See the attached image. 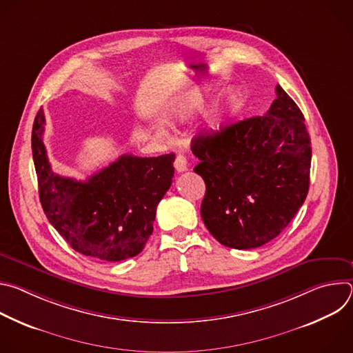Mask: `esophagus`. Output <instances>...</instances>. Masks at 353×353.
Returning a JSON list of instances; mask_svg holds the SVG:
<instances>
[{"mask_svg":"<svg viewBox=\"0 0 353 353\" xmlns=\"http://www.w3.org/2000/svg\"><path fill=\"white\" fill-rule=\"evenodd\" d=\"M174 168L179 173H183L188 169V163H187V158L184 155H177L176 161H174Z\"/></svg>","mask_w":353,"mask_h":353,"instance_id":"obj_1","label":"esophagus"}]
</instances>
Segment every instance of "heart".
<instances>
[{
  "mask_svg": "<svg viewBox=\"0 0 353 353\" xmlns=\"http://www.w3.org/2000/svg\"><path fill=\"white\" fill-rule=\"evenodd\" d=\"M243 99H244V96H243L241 90H239V89L228 90L225 93V96L222 97L221 103L212 113V125L216 128V127H221L222 124L228 123L240 110V108L243 105ZM203 105H204V96H203V93H199L196 90L191 96V99L187 100L185 105L180 106L179 113H185L192 109H199V108H203Z\"/></svg>",
  "mask_w": 353,
  "mask_h": 353,
  "instance_id": "1",
  "label": "heart"
}]
</instances>
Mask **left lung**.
<instances>
[{
	"mask_svg": "<svg viewBox=\"0 0 353 353\" xmlns=\"http://www.w3.org/2000/svg\"><path fill=\"white\" fill-rule=\"evenodd\" d=\"M205 181L201 216L223 245L248 250L275 239L309 192L312 146L303 113L276 85L265 116L191 141Z\"/></svg>",
	"mask_w": 353,
	"mask_h": 353,
	"instance_id": "1",
	"label": "left lung"
}]
</instances>
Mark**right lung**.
Instances as JSON below:
<instances>
[{"instance_id":"obj_1","label":"right lung","mask_w":353,"mask_h":353,"mask_svg":"<svg viewBox=\"0 0 353 353\" xmlns=\"http://www.w3.org/2000/svg\"><path fill=\"white\" fill-rule=\"evenodd\" d=\"M43 132L40 109L32 130V152L48 222L83 256L114 263L139 254L154 232L157 207L172 185L174 154L123 155L86 181H77L53 172Z\"/></svg>"}]
</instances>
